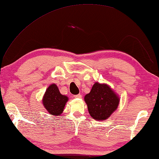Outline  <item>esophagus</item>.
<instances>
[{
    "instance_id": "1",
    "label": "esophagus",
    "mask_w": 159,
    "mask_h": 159,
    "mask_svg": "<svg viewBox=\"0 0 159 159\" xmlns=\"http://www.w3.org/2000/svg\"><path fill=\"white\" fill-rule=\"evenodd\" d=\"M74 98H82V95H80V94L75 95H74Z\"/></svg>"
}]
</instances>
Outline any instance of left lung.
<instances>
[{
	"instance_id": "8db88e82",
	"label": "left lung",
	"mask_w": 159,
	"mask_h": 159,
	"mask_svg": "<svg viewBox=\"0 0 159 159\" xmlns=\"http://www.w3.org/2000/svg\"><path fill=\"white\" fill-rule=\"evenodd\" d=\"M84 99L90 116L97 120H105L109 117L120 102L119 98L107 85L99 83L93 85Z\"/></svg>"
}]
</instances>
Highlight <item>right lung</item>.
Returning a JSON list of instances; mask_svg holds the SVG:
<instances>
[{"label": "right lung", "mask_w": 159, "mask_h": 159, "mask_svg": "<svg viewBox=\"0 0 159 159\" xmlns=\"http://www.w3.org/2000/svg\"><path fill=\"white\" fill-rule=\"evenodd\" d=\"M67 100L68 98L61 95L57 85L54 84L47 89L42 102L50 114L58 116L62 113Z\"/></svg>", "instance_id": "add662e5"}]
</instances>
